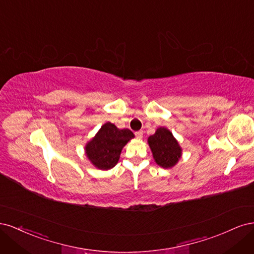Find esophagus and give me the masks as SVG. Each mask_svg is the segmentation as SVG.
<instances>
[{
	"mask_svg": "<svg viewBox=\"0 0 254 254\" xmlns=\"http://www.w3.org/2000/svg\"><path fill=\"white\" fill-rule=\"evenodd\" d=\"M134 134H135L136 137H139V139H141V137L143 136V130H139V131H136Z\"/></svg>",
	"mask_w": 254,
	"mask_h": 254,
	"instance_id": "esophagus-1",
	"label": "esophagus"
}]
</instances>
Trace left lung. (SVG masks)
Returning <instances> with one entry per match:
<instances>
[{"label": "left lung", "instance_id": "obj_1", "mask_svg": "<svg viewBox=\"0 0 254 254\" xmlns=\"http://www.w3.org/2000/svg\"><path fill=\"white\" fill-rule=\"evenodd\" d=\"M149 147L157 164L164 168L174 166L181 157V148L170 130L161 127L148 137Z\"/></svg>", "mask_w": 254, "mask_h": 254}]
</instances>
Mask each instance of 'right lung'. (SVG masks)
<instances>
[{
    "label": "right lung",
    "mask_w": 254,
    "mask_h": 254,
    "mask_svg": "<svg viewBox=\"0 0 254 254\" xmlns=\"http://www.w3.org/2000/svg\"><path fill=\"white\" fill-rule=\"evenodd\" d=\"M134 135L129 129H119L106 123L86 146V153L99 170H110L118 163L122 148Z\"/></svg>",
    "instance_id": "1"
}]
</instances>
